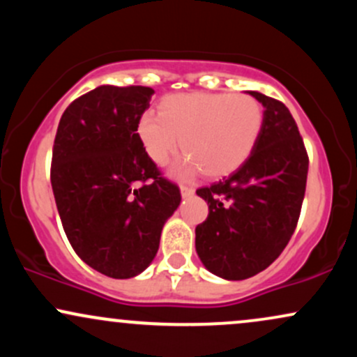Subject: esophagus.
I'll return each instance as SVG.
<instances>
[{"label": "esophagus", "instance_id": "34e87169", "mask_svg": "<svg viewBox=\"0 0 357 357\" xmlns=\"http://www.w3.org/2000/svg\"><path fill=\"white\" fill-rule=\"evenodd\" d=\"M192 195H195V190H192V188H190V186H181V196H183L184 199L191 198Z\"/></svg>", "mask_w": 357, "mask_h": 357}]
</instances>
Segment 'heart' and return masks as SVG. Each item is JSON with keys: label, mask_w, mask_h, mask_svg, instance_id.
<instances>
[{"label": "heart", "mask_w": 357, "mask_h": 357, "mask_svg": "<svg viewBox=\"0 0 357 357\" xmlns=\"http://www.w3.org/2000/svg\"><path fill=\"white\" fill-rule=\"evenodd\" d=\"M264 121L261 104L247 93H171L159 102V114H142L137 136L155 166H165L181 146L186 158L179 173L199 169L218 179L250 158Z\"/></svg>", "instance_id": "b5f03b06"}]
</instances>
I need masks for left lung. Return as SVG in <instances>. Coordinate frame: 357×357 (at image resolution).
I'll return each instance as SVG.
<instances>
[{
    "label": "left lung",
    "instance_id": "left-lung-1",
    "mask_svg": "<svg viewBox=\"0 0 357 357\" xmlns=\"http://www.w3.org/2000/svg\"><path fill=\"white\" fill-rule=\"evenodd\" d=\"M264 105L255 149L235 173L196 191L210 213L196 227V253L225 280H245L284 252L304 202L309 158L290 110L248 90Z\"/></svg>",
    "mask_w": 357,
    "mask_h": 357
}]
</instances>
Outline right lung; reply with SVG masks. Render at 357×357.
Here are the masks:
<instances>
[{
    "label": "right lung",
    "mask_w": 357,
    "mask_h": 357,
    "mask_svg": "<svg viewBox=\"0 0 357 357\" xmlns=\"http://www.w3.org/2000/svg\"><path fill=\"white\" fill-rule=\"evenodd\" d=\"M154 90L100 85L68 105L56 129L52 190L70 245L112 278L149 267L165 223L181 203L137 136Z\"/></svg>",
    "instance_id": "1"
}]
</instances>
